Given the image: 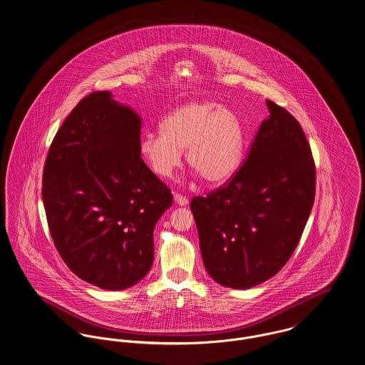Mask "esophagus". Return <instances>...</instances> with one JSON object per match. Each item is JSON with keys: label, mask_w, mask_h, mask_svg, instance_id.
I'll list each match as a JSON object with an SVG mask.
<instances>
[{"label": "esophagus", "mask_w": 365, "mask_h": 365, "mask_svg": "<svg viewBox=\"0 0 365 365\" xmlns=\"http://www.w3.org/2000/svg\"><path fill=\"white\" fill-rule=\"evenodd\" d=\"M174 200L180 205V206H185L188 205V197L181 194H174Z\"/></svg>", "instance_id": "obj_1"}]
</instances>
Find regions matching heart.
<instances>
[{"mask_svg":"<svg viewBox=\"0 0 365 365\" xmlns=\"http://www.w3.org/2000/svg\"><path fill=\"white\" fill-rule=\"evenodd\" d=\"M160 133H145L138 152L149 170L169 178L188 165L209 184H221L235 174L242 159V130L237 116L212 101L188 102L160 122Z\"/></svg>","mask_w":365,"mask_h":365,"instance_id":"heart-1","label":"heart"}]
</instances>
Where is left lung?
<instances>
[{
    "label": "left lung",
    "mask_w": 365,
    "mask_h": 365,
    "mask_svg": "<svg viewBox=\"0 0 365 365\" xmlns=\"http://www.w3.org/2000/svg\"><path fill=\"white\" fill-rule=\"evenodd\" d=\"M267 106L240 170L191 202L203 264L227 288L249 289L284 267L314 203L316 166L302 125L272 101Z\"/></svg>",
    "instance_id": "obj_1"
}]
</instances>
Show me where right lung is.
<instances>
[{"instance_id": "add662e5", "label": "right lung", "mask_w": 365, "mask_h": 365, "mask_svg": "<svg viewBox=\"0 0 365 365\" xmlns=\"http://www.w3.org/2000/svg\"><path fill=\"white\" fill-rule=\"evenodd\" d=\"M141 118L109 91L83 98L58 130L43 173L49 232L66 266L106 291L140 282L173 195L140 156Z\"/></svg>"}]
</instances>
